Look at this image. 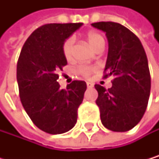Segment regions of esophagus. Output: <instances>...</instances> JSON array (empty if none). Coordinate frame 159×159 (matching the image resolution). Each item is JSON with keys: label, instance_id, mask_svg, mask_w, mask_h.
<instances>
[{"label": "esophagus", "instance_id": "esophagus-1", "mask_svg": "<svg viewBox=\"0 0 159 159\" xmlns=\"http://www.w3.org/2000/svg\"><path fill=\"white\" fill-rule=\"evenodd\" d=\"M87 86H88V88H93L94 85L91 83V82H87Z\"/></svg>", "mask_w": 159, "mask_h": 159}]
</instances>
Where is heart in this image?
Returning a JSON list of instances; mask_svg holds the SVG:
<instances>
[{
  "label": "heart",
  "mask_w": 159,
  "mask_h": 159,
  "mask_svg": "<svg viewBox=\"0 0 159 159\" xmlns=\"http://www.w3.org/2000/svg\"><path fill=\"white\" fill-rule=\"evenodd\" d=\"M87 41L89 43V45L91 47L93 50L97 51L98 49L104 48L106 45V42L104 37L95 31H90L87 34ZM73 39L70 38L68 40H66L63 48H62V51H63V55L66 60H70L72 58V50H73ZM96 69L94 66H83V68L79 69V72L81 74L85 75V76H89L91 72L94 71Z\"/></svg>",
  "instance_id": "obj_1"
}]
</instances>
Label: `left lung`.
Here are the masks:
<instances>
[{"instance_id":"obj_1","label":"left lung","mask_w":159,"mask_h":159,"mask_svg":"<svg viewBox=\"0 0 159 159\" xmlns=\"http://www.w3.org/2000/svg\"><path fill=\"white\" fill-rule=\"evenodd\" d=\"M106 33L109 49L104 71L113 75L111 89L95 85L102 124L112 132H127L143 117L151 91L146 52L140 40L124 25L113 22L91 24Z\"/></svg>"}]
</instances>
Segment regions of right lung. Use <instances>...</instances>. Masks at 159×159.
I'll list each match as a JSON object with an SVG mask.
<instances>
[{
  "instance_id": "right-lung-1",
  "label": "right lung",
  "mask_w": 159,
  "mask_h": 159,
  "mask_svg": "<svg viewBox=\"0 0 159 159\" xmlns=\"http://www.w3.org/2000/svg\"><path fill=\"white\" fill-rule=\"evenodd\" d=\"M76 24H48L32 32L21 50L17 82L23 107L32 122L50 134L69 132L77 121V110L87 84L73 81L61 89L57 72L68 64L62 48L77 29Z\"/></svg>"
}]
</instances>
